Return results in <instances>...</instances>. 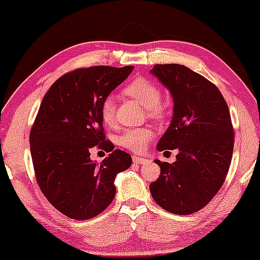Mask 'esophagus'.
I'll return each mask as SVG.
<instances>
[{
  "label": "esophagus",
  "instance_id": "obj_1",
  "mask_svg": "<svg viewBox=\"0 0 260 260\" xmlns=\"http://www.w3.org/2000/svg\"><path fill=\"white\" fill-rule=\"evenodd\" d=\"M149 160H146V158H143V157H139V156H133V162L134 164H138V165H143L145 164V162H148Z\"/></svg>",
  "mask_w": 260,
  "mask_h": 260
}]
</instances>
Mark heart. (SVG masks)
Returning <instances> with one entry per match:
<instances>
[{
    "mask_svg": "<svg viewBox=\"0 0 260 260\" xmlns=\"http://www.w3.org/2000/svg\"><path fill=\"white\" fill-rule=\"evenodd\" d=\"M123 94L132 98L146 109L149 117L154 120H161L165 116V108L161 104L162 90L154 81L144 77L133 80L123 88ZM99 116L108 126L114 124L116 118V108L112 98L103 99L99 105ZM152 131L148 127L129 128L118 137V144L122 148L133 152H142L145 150L150 140L152 139Z\"/></svg>",
    "mask_w": 260,
    "mask_h": 260,
    "instance_id": "b5f03b06",
    "label": "heart"
}]
</instances>
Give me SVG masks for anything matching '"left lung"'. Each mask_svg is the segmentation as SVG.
Masks as SVG:
<instances>
[{"label": "left lung", "mask_w": 260, "mask_h": 260, "mask_svg": "<svg viewBox=\"0 0 260 260\" xmlns=\"http://www.w3.org/2000/svg\"><path fill=\"white\" fill-rule=\"evenodd\" d=\"M151 74L174 102L173 118L157 150L179 152L173 164L155 160L161 174L150 192L171 213H195L219 191L229 171L234 151L229 108L215 84L184 65L156 64Z\"/></svg>", "instance_id": "8db88e82"}]
</instances>
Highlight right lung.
Masks as SVG:
<instances>
[{
	"label": "right lung",
	"instance_id": "obj_1",
	"mask_svg": "<svg viewBox=\"0 0 260 260\" xmlns=\"http://www.w3.org/2000/svg\"><path fill=\"white\" fill-rule=\"evenodd\" d=\"M134 67H90L62 75L43 96L30 131V151L41 191L69 218L87 220L102 213L116 193L115 177L132 157L105 139L99 105ZM111 152L102 164L92 147Z\"/></svg>",
	"mask_w": 260,
	"mask_h": 260
}]
</instances>
